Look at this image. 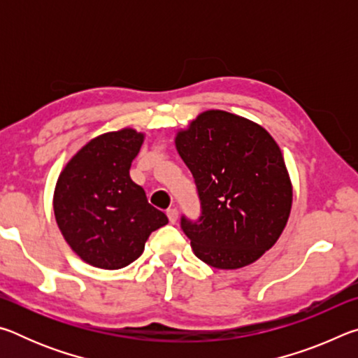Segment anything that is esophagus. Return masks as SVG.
<instances>
[{"instance_id":"1","label":"esophagus","mask_w":358,"mask_h":358,"mask_svg":"<svg viewBox=\"0 0 358 358\" xmlns=\"http://www.w3.org/2000/svg\"><path fill=\"white\" fill-rule=\"evenodd\" d=\"M167 216H169V221H171V224H175L178 220V211L177 208H169L167 210Z\"/></svg>"}]
</instances>
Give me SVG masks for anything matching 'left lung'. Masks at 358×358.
<instances>
[{"mask_svg":"<svg viewBox=\"0 0 358 358\" xmlns=\"http://www.w3.org/2000/svg\"><path fill=\"white\" fill-rule=\"evenodd\" d=\"M175 147L201 199L197 221L181 216L194 254L221 270L256 262L280 238L292 208V183L275 138L251 120L207 110L177 132Z\"/></svg>","mask_w":358,"mask_h":358,"instance_id":"left-lung-1","label":"left lung"}]
</instances>
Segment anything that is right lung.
Returning <instances> with one entry per match:
<instances>
[{"mask_svg": "<svg viewBox=\"0 0 358 358\" xmlns=\"http://www.w3.org/2000/svg\"><path fill=\"white\" fill-rule=\"evenodd\" d=\"M145 136L124 128L90 141L59 173L53 211L71 250L85 262L118 270L134 262L167 216L129 177Z\"/></svg>", "mask_w": 358, "mask_h": 358, "instance_id": "obj_1", "label": "right lung"}]
</instances>
